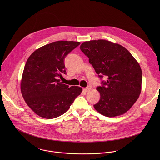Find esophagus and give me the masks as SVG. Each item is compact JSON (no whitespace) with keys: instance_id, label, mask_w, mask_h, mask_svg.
Here are the masks:
<instances>
[{"instance_id":"esophagus-1","label":"esophagus","mask_w":160,"mask_h":160,"mask_svg":"<svg viewBox=\"0 0 160 160\" xmlns=\"http://www.w3.org/2000/svg\"><path fill=\"white\" fill-rule=\"evenodd\" d=\"M90 89H91V88H90V87H87V88L83 89V91L84 92H87L89 91Z\"/></svg>"}]
</instances>
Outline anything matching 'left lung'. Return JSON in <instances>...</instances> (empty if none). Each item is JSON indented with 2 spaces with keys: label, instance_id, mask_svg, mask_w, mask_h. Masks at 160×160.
Masks as SVG:
<instances>
[{
  "label": "left lung",
  "instance_id": "8db88e82",
  "mask_svg": "<svg viewBox=\"0 0 160 160\" xmlns=\"http://www.w3.org/2000/svg\"><path fill=\"white\" fill-rule=\"evenodd\" d=\"M80 49L99 78H107L97 88L100 98L95 109L107 117L125 113L141 92L142 72L138 62L124 47L106 40L86 41Z\"/></svg>",
  "mask_w": 160,
  "mask_h": 160
}]
</instances>
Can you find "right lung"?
Instances as JSON below:
<instances>
[{
  "label": "right lung",
  "mask_w": 160,
  "mask_h": 160,
  "mask_svg": "<svg viewBox=\"0 0 160 160\" xmlns=\"http://www.w3.org/2000/svg\"><path fill=\"white\" fill-rule=\"evenodd\" d=\"M80 44L57 41L34 51L23 70L21 91L29 107L41 117L53 119L68 110L82 88L62 84L59 77L66 74L65 58Z\"/></svg>",
  "instance_id": "right-lung-1"
}]
</instances>
